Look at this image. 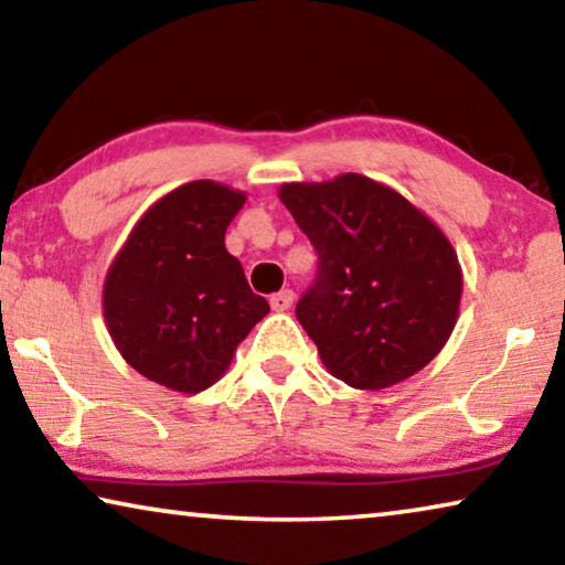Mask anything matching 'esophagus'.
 I'll use <instances>...</instances> for the list:
<instances>
[{
  "label": "esophagus",
  "mask_w": 565,
  "mask_h": 565,
  "mask_svg": "<svg viewBox=\"0 0 565 565\" xmlns=\"http://www.w3.org/2000/svg\"><path fill=\"white\" fill-rule=\"evenodd\" d=\"M291 305H294V291L291 289H281L279 294H274V297H271L274 311H286Z\"/></svg>",
  "instance_id": "1"
}]
</instances>
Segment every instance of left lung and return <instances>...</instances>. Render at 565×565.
Returning <instances> with one entry per match:
<instances>
[{
	"label": "left lung",
	"mask_w": 565,
	"mask_h": 565,
	"mask_svg": "<svg viewBox=\"0 0 565 565\" xmlns=\"http://www.w3.org/2000/svg\"><path fill=\"white\" fill-rule=\"evenodd\" d=\"M279 200L319 254L297 319L324 367L350 388L383 391L431 363L457 324L465 284L439 225L355 172L286 182Z\"/></svg>",
	"instance_id": "8db88e82"
}]
</instances>
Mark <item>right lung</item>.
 <instances>
[{
  "label": "right lung",
  "instance_id": "add662e5",
  "mask_svg": "<svg viewBox=\"0 0 565 565\" xmlns=\"http://www.w3.org/2000/svg\"><path fill=\"white\" fill-rule=\"evenodd\" d=\"M246 192L195 180L159 198L108 266L104 317L121 358L137 373L177 393L221 381L268 315L250 291L225 231Z\"/></svg>",
  "mask_w": 565,
  "mask_h": 565
}]
</instances>
